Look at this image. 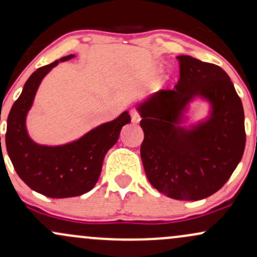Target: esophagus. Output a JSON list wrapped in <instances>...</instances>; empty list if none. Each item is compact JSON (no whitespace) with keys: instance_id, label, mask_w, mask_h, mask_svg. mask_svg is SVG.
Masks as SVG:
<instances>
[{"instance_id":"esophagus-1","label":"esophagus","mask_w":257,"mask_h":257,"mask_svg":"<svg viewBox=\"0 0 257 257\" xmlns=\"http://www.w3.org/2000/svg\"><path fill=\"white\" fill-rule=\"evenodd\" d=\"M132 120L134 123H138L139 120H140V116H139V113L137 111H132Z\"/></svg>"}]
</instances>
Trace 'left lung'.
Listing matches in <instances>:
<instances>
[{"label": "left lung", "instance_id": "left-lung-1", "mask_svg": "<svg viewBox=\"0 0 257 257\" xmlns=\"http://www.w3.org/2000/svg\"><path fill=\"white\" fill-rule=\"evenodd\" d=\"M180 78L139 107L144 141L140 153L147 179L174 199L199 200L231 178L245 149L244 110L228 75L215 64L188 55L176 58ZM196 95L213 105V116L192 132L173 125Z\"/></svg>", "mask_w": 257, "mask_h": 257}]
</instances>
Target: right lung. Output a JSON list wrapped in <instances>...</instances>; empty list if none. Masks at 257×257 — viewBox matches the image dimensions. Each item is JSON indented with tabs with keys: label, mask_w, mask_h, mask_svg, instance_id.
I'll list each match as a JSON object with an SVG mask.
<instances>
[{
	"label": "right lung",
	"mask_w": 257,
	"mask_h": 257,
	"mask_svg": "<svg viewBox=\"0 0 257 257\" xmlns=\"http://www.w3.org/2000/svg\"><path fill=\"white\" fill-rule=\"evenodd\" d=\"M72 57L67 55L32 73L7 119L6 147L14 169L29 187L51 198L76 197L90 191L101 173L106 152L117 143L122 126L132 120L128 112H123L116 119L64 146H41L29 138L25 118L38 85L59 61Z\"/></svg>",
	"instance_id": "1"
}]
</instances>
